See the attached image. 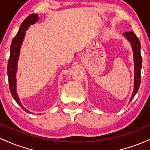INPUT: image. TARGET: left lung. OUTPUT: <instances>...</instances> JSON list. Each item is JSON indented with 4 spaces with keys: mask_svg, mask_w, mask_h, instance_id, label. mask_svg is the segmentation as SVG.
I'll use <instances>...</instances> for the list:
<instances>
[{
    "mask_svg": "<svg viewBox=\"0 0 150 150\" xmlns=\"http://www.w3.org/2000/svg\"><path fill=\"white\" fill-rule=\"evenodd\" d=\"M124 37L127 39L130 43L131 47H132V52H133V59H134V89L131 96L129 101L133 99L134 96L136 95L137 92L140 85L141 81V69H142V57L140 53V42L138 38L136 36L133 32H126L123 33Z\"/></svg>",
    "mask_w": 150,
    "mask_h": 150,
    "instance_id": "obj_1",
    "label": "left lung"
}]
</instances>
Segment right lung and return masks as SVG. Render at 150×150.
I'll return each instance as SVG.
<instances>
[{
	"instance_id": "add662e5",
	"label": "right lung",
	"mask_w": 150,
	"mask_h": 150,
	"mask_svg": "<svg viewBox=\"0 0 150 150\" xmlns=\"http://www.w3.org/2000/svg\"><path fill=\"white\" fill-rule=\"evenodd\" d=\"M39 19H40V18L38 17V14H31L22 23L21 28L18 30V33H17L16 36L13 38V41H12L11 46V54H10V58L8 64L7 72L11 93L17 103L25 112H28V113H31V112H30L28 109L25 108L22 105L21 100H20L19 97L17 94L16 73L17 70H18V59H19L20 52H21V48L23 40H24L27 30L30 28V25H34L35 23H37Z\"/></svg>"
}]
</instances>
